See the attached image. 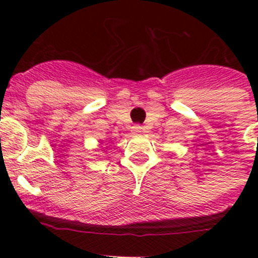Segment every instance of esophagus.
I'll return each instance as SVG.
<instances>
[{"label": "esophagus", "instance_id": "obj_1", "mask_svg": "<svg viewBox=\"0 0 258 258\" xmlns=\"http://www.w3.org/2000/svg\"><path fill=\"white\" fill-rule=\"evenodd\" d=\"M143 133H145V127L142 125H134L132 127V134H134V136H141Z\"/></svg>", "mask_w": 258, "mask_h": 258}]
</instances>
